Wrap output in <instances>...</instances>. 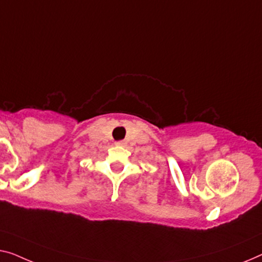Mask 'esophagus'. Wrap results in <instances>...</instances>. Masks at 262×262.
Returning a JSON list of instances; mask_svg holds the SVG:
<instances>
[{"label": "esophagus", "instance_id": "34e87169", "mask_svg": "<svg viewBox=\"0 0 262 262\" xmlns=\"http://www.w3.org/2000/svg\"><path fill=\"white\" fill-rule=\"evenodd\" d=\"M115 144H116V146H124V144H126V142H124V141H118Z\"/></svg>", "mask_w": 262, "mask_h": 262}]
</instances>
